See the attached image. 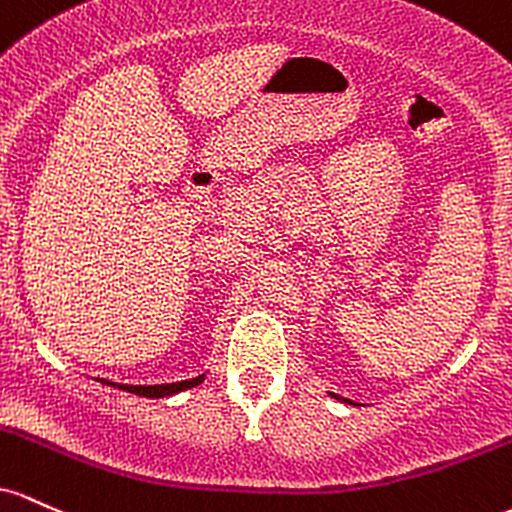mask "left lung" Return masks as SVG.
Listing matches in <instances>:
<instances>
[{
	"mask_svg": "<svg viewBox=\"0 0 512 512\" xmlns=\"http://www.w3.org/2000/svg\"><path fill=\"white\" fill-rule=\"evenodd\" d=\"M336 399H338V396H336ZM346 401H348V399H346Z\"/></svg>",
	"mask_w": 512,
	"mask_h": 512,
	"instance_id": "obj_1",
	"label": "left lung"
}]
</instances>
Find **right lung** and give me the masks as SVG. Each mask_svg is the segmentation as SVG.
<instances>
[{
	"label": "right lung",
	"mask_w": 512,
	"mask_h": 512,
	"mask_svg": "<svg viewBox=\"0 0 512 512\" xmlns=\"http://www.w3.org/2000/svg\"><path fill=\"white\" fill-rule=\"evenodd\" d=\"M203 380H205V375L195 377V380H183V382H174V384H152V387H142V384H116V382H108V380H101V382L111 384V387L123 389V392H130V394H137V396H147V399H162V396H171L176 392H183V389H191Z\"/></svg>",
	"instance_id": "obj_1"
}]
</instances>
